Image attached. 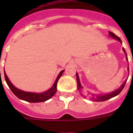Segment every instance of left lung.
I'll return each mask as SVG.
<instances>
[{
  "label": "left lung",
  "instance_id": "8db88e82",
  "mask_svg": "<svg viewBox=\"0 0 133 133\" xmlns=\"http://www.w3.org/2000/svg\"><path fill=\"white\" fill-rule=\"evenodd\" d=\"M109 36H110V37H112V38H115V39H116V40H117L118 41H119V42L122 43V41H121V39L119 38V37H118V36H116L115 34H114V33H112V32H109ZM123 51H124V52L125 53V54H126V60L128 61L127 54H126V51H125V49H124V48H123ZM128 70L129 71V67H128ZM132 72H133V71H132ZM76 75H77V89H78V90H79V92H81L83 88L82 87V85H81V83H80L79 75H78L77 73L76 74ZM126 81H127V80H126V81H124V83H122V85H121L119 88L117 89L116 90L113 91V92H112L104 94V95H103V94H92V93H91L90 96V100H92V101H106V100H108V99H111V98H112V97H115V96L119 95V94L122 92V90L124 89V86H125V84H126ZM80 93H81V95L83 97V95H82V93L81 92Z\"/></svg>",
  "mask_w": 133,
  "mask_h": 133
}]
</instances>
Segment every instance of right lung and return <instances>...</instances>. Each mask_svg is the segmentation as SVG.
Segmentation results:
<instances>
[{
    "label": "right lung",
    "mask_w": 133,
    "mask_h": 133,
    "mask_svg": "<svg viewBox=\"0 0 133 133\" xmlns=\"http://www.w3.org/2000/svg\"><path fill=\"white\" fill-rule=\"evenodd\" d=\"M64 70L61 71L60 73L58 74V77L56 78V81H54V84L52 87L50 88L49 90L45 91L41 93H36V92H25V91L22 90L20 89L16 88L14 85L11 83V81H9V78L6 75V73L4 70V75H5V79L6 81V83L8 85L9 88L11 90V92L14 94V95L19 98L21 100L28 101V102H31V103H38V102H43L45 101L50 98H52L55 93L56 92L57 90V82H58V79H60L61 75L63 73Z\"/></svg>",
    "instance_id": "1"
}]
</instances>
